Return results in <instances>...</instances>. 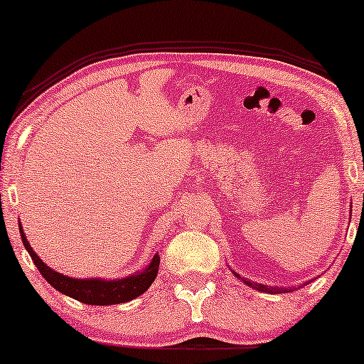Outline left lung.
<instances>
[{
	"instance_id": "1",
	"label": "left lung",
	"mask_w": 364,
	"mask_h": 364,
	"mask_svg": "<svg viewBox=\"0 0 364 364\" xmlns=\"http://www.w3.org/2000/svg\"><path fill=\"white\" fill-rule=\"evenodd\" d=\"M235 275H236V277L237 279H241L240 277V275H237L236 272H235ZM243 281H245V279H243ZM246 284H248V286H252V287H255V289H258V291H265V292H274V294H275V292H279V294H281V292H289V291H287V289H284V287H267V286H262V284H257V282H248V281H245Z\"/></svg>"
}]
</instances>
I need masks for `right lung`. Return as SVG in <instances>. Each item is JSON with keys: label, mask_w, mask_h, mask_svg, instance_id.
<instances>
[{"label": "right lung", "mask_w": 364, "mask_h": 364, "mask_svg": "<svg viewBox=\"0 0 364 364\" xmlns=\"http://www.w3.org/2000/svg\"><path fill=\"white\" fill-rule=\"evenodd\" d=\"M20 235H22L23 246L27 248L31 255L32 262L43 274V277L48 281L54 289H58L63 294L70 296V298L77 299V301L85 304H97V306H107V304H119L132 301V299L139 298L149 289L150 284L156 281V275L159 270V255H154L152 262L144 272L135 275H129L124 279H116V281H102V279H72L66 275L58 274L56 270L49 269L46 263L41 260L32 246L28 245L27 237H25L22 225H20Z\"/></svg>", "instance_id": "right-lung-1"}]
</instances>
